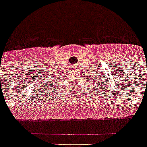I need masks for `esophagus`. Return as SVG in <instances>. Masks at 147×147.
I'll list each match as a JSON object with an SVG mask.
<instances>
[{"label": "esophagus", "mask_w": 147, "mask_h": 147, "mask_svg": "<svg viewBox=\"0 0 147 147\" xmlns=\"http://www.w3.org/2000/svg\"><path fill=\"white\" fill-rule=\"evenodd\" d=\"M73 68H74V69H76V65H73Z\"/></svg>", "instance_id": "obj_1"}]
</instances>
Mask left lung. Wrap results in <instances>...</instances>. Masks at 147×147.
Returning a JSON list of instances; mask_svg holds the SVG:
<instances>
[{
  "label": "left lung",
  "instance_id": "obj_1",
  "mask_svg": "<svg viewBox=\"0 0 147 147\" xmlns=\"http://www.w3.org/2000/svg\"><path fill=\"white\" fill-rule=\"evenodd\" d=\"M95 75H96V74H95ZM89 77H90V76H89ZM96 78H97V77H96ZM98 78H100V77H98ZM94 81H96V79H94ZM95 87H96V86H95Z\"/></svg>",
  "mask_w": 147,
  "mask_h": 147
}]
</instances>
